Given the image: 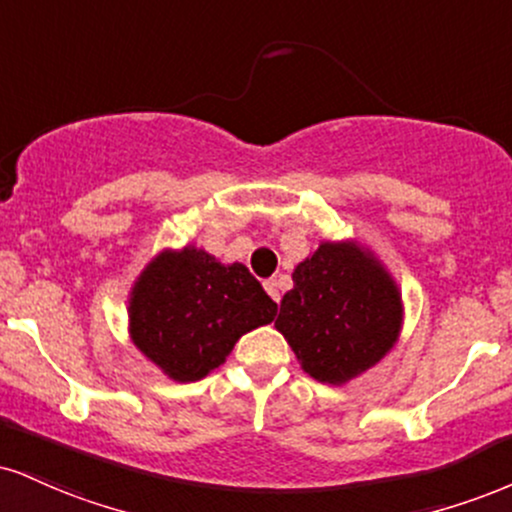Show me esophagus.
Instances as JSON below:
<instances>
[{
  "label": "esophagus",
  "mask_w": 512,
  "mask_h": 512,
  "mask_svg": "<svg viewBox=\"0 0 512 512\" xmlns=\"http://www.w3.org/2000/svg\"><path fill=\"white\" fill-rule=\"evenodd\" d=\"M264 291L272 295V300H276V303H279V300H281L279 283H276V279H267V281H264Z\"/></svg>",
  "instance_id": "esophagus-1"
}]
</instances>
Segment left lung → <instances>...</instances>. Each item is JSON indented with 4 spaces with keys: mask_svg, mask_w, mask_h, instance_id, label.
Segmentation results:
<instances>
[{
    "mask_svg": "<svg viewBox=\"0 0 512 512\" xmlns=\"http://www.w3.org/2000/svg\"><path fill=\"white\" fill-rule=\"evenodd\" d=\"M276 331L303 372L343 386L384 360L403 329V295L389 269L357 240H322L293 269Z\"/></svg>",
    "mask_w": 512,
    "mask_h": 512,
    "instance_id": "1",
    "label": "left lung"
}]
</instances>
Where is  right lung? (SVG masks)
<instances>
[{
  "mask_svg": "<svg viewBox=\"0 0 512 512\" xmlns=\"http://www.w3.org/2000/svg\"><path fill=\"white\" fill-rule=\"evenodd\" d=\"M274 317L276 303L245 264H221L195 245L152 257L128 295L133 346L178 384L207 377L240 336Z\"/></svg>",
  "mask_w": 512,
  "mask_h": 512,
  "instance_id": "obj_1",
  "label": "right lung"
}]
</instances>
